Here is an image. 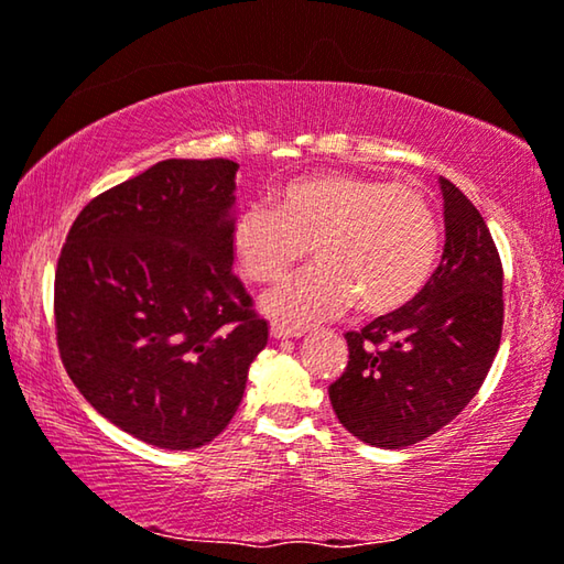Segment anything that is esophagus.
Listing matches in <instances>:
<instances>
[{"label": "esophagus", "instance_id": "obj_1", "mask_svg": "<svg viewBox=\"0 0 564 564\" xmlns=\"http://www.w3.org/2000/svg\"><path fill=\"white\" fill-rule=\"evenodd\" d=\"M271 336L279 338V341H283V338H299V336H303V330L301 328L283 326V324H271Z\"/></svg>", "mask_w": 564, "mask_h": 564}]
</instances>
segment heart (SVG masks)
Instances as JSON below:
<instances>
[{"instance_id":"heart-1","label":"heart","mask_w":564,"mask_h":564,"mask_svg":"<svg viewBox=\"0 0 564 564\" xmlns=\"http://www.w3.org/2000/svg\"><path fill=\"white\" fill-rule=\"evenodd\" d=\"M311 256L306 268L263 299V311L289 326L334 316L394 314L432 279L442 248L434 205L409 185L359 173L299 177L253 203L230 228V248L253 283H271Z\"/></svg>"}]
</instances>
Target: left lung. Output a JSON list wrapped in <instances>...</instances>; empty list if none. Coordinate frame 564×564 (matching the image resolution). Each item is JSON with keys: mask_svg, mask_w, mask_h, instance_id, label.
Masks as SVG:
<instances>
[{"mask_svg": "<svg viewBox=\"0 0 564 564\" xmlns=\"http://www.w3.org/2000/svg\"><path fill=\"white\" fill-rule=\"evenodd\" d=\"M442 263L419 296L361 330H348V364L328 387L338 422L356 440L404 449L469 404L502 338V261L485 218L440 177Z\"/></svg>", "mask_w": 564, "mask_h": 564, "instance_id": "8db88e82", "label": "left lung"}]
</instances>
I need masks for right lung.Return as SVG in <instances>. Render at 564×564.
Segmentation results:
<instances>
[{"instance_id": "obj_1", "label": "right lung", "mask_w": 564, "mask_h": 564, "mask_svg": "<svg viewBox=\"0 0 564 564\" xmlns=\"http://www.w3.org/2000/svg\"><path fill=\"white\" fill-rule=\"evenodd\" d=\"M234 160H163L89 200L55 273L62 364L107 422L160 449L230 424L268 324L234 273Z\"/></svg>"}]
</instances>
